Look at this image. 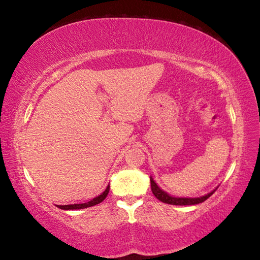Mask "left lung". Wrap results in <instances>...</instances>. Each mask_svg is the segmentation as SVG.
<instances>
[{
  "mask_svg": "<svg viewBox=\"0 0 260 260\" xmlns=\"http://www.w3.org/2000/svg\"><path fill=\"white\" fill-rule=\"evenodd\" d=\"M150 182H151V190L152 193L155 195L157 200H159L162 203L166 204H172V205H195V204H200L203 203L204 201H206L209 197L212 195V193L215 191V189L213 191H211L210 193L202 197H197V199H180V197H173L170 196L169 193L162 191L161 189L157 186L156 182L153 181V179L150 177Z\"/></svg>",
  "mask_w": 260,
  "mask_h": 260,
  "instance_id": "left-lung-1",
  "label": "left lung"
}]
</instances>
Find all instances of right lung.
I'll list each match as a JSON object with an SVG mask.
<instances>
[{"instance_id": "add662e5", "label": "right lung", "mask_w": 260, "mask_h": 260, "mask_svg": "<svg viewBox=\"0 0 260 260\" xmlns=\"http://www.w3.org/2000/svg\"><path fill=\"white\" fill-rule=\"evenodd\" d=\"M110 190V186L107 187V189L101 193L100 196L95 197L89 202H87V203H82V204H70V205H58V208L61 210H79V209H86V208H90V206H94L96 204H100L101 202H103L105 200V197L108 196Z\"/></svg>"}]
</instances>
